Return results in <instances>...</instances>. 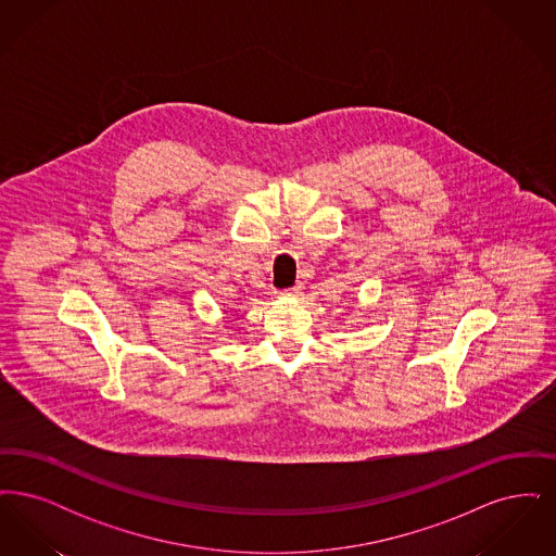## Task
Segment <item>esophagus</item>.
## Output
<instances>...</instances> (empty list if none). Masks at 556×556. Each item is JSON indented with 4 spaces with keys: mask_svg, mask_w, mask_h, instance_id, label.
<instances>
[{
    "mask_svg": "<svg viewBox=\"0 0 556 556\" xmlns=\"http://www.w3.org/2000/svg\"><path fill=\"white\" fill-rule=\"evenodd\" d=\"M302 291H304V286H302V283H295V286L286 291V293L291 295V298H298V295H302Z\"/></svg>",
    "mask_w": 556,
    "mask_h": 556,
    "instance_id": "1",
    "label": "esophagus"
}]
</instances>
